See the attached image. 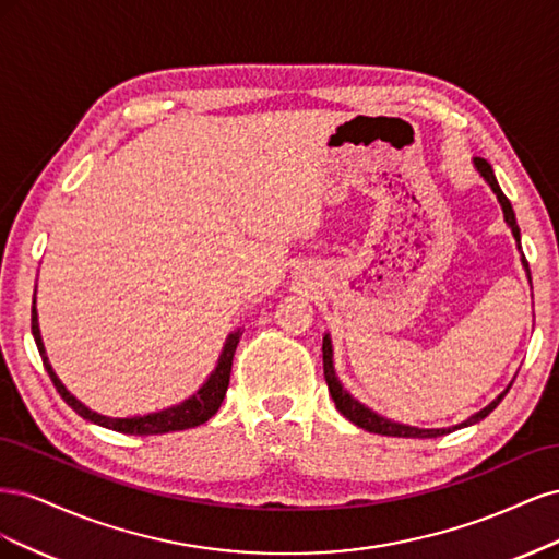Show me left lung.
Listing matches in <instances>:
<instances>
[{
  "label": "left lung",
  "instance_id": "obj_1",
  "mask_svg": "<svg viewBox=\"0 0 559 559\" xmlns=\"http://www.w3.org/2000/svg\"><path fill=\"white\" fill-rule=\"evenodd\" d=\"M473 167H476L478 175L489 183V189L495 191V195H497V200H499V205H501V212H503V222L509 224V228H511V233H513V238H515V242H518V251H520V261H522V267H524V275H527V280L532 282L530 265H527V261H524V253H522V247H520V228H518V222H515V212H513V207H511L509 198H506L503 191H501V186H499V181H497V177H495L492 165H489L485 158H473ZM321 352H324V378H326V384H329V392H331V399H333V403H335V408L341 411L349 421H354V425H357V427H361V429H366V431H370V433H380V436H396V438H436V436L452 433L454 429L471 427V425H476V421L485 419L489 413H492V411L497 408V405L501 403V399L506 396V392H509V389H511V384L506 386L503 392H501L492 403L485 405L483 411L473 413L468 419L460 421V425L443 427V429H421V427L401 425V421L382 417L380 413L370 411L368 405H364L359 399H354V396L347 392V389H345L343 382H341V378H337V373H335L333 343H331V335H329V333L324 335V343H321Z\"/></svg>",
  "mask_w": 559,
  "mask_h": 559
}]
</instances>
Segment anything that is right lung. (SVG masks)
Wrapping results in <instances>:
<instances>
[{
    "label": "right lung",
    "instance_id": "add662e5",
    "mask_svg": "<svg viewBox=\"0 0 559 559\" xmlns=\"http://www.w3.org/2000/svg\"><path fill=\"white\" fill-rule=\"evenodd\" d=\"M245 329H235L228 333L226 343L222 354H218V361L214 366L212 373L207 376V380L202 382V386L198 389L195 394H191L189 399H183L177 405H170V408H163L156 413H146V415H130V417H109L97 411H91L86 403H81L70 389L62 384V380L56 376L53 366L48 361V354L41 341V331H39V314H37V292L35 298H32V335H35V343L39 347L44 368L48 370L50 380H53L58 394L64 399V403L70 405L74 413H79L83 419L93 421L97 427L105 429H114L121 433H130V436H151V433H170V431H183V429H193L205 425V421L216 415V411L222 408L226 389L230 382V366H233V357L235 349H238V343L242 337Z\"/></svg>",
    "mask_w": 559,
    "mask_h": 559
}]
</instances>
